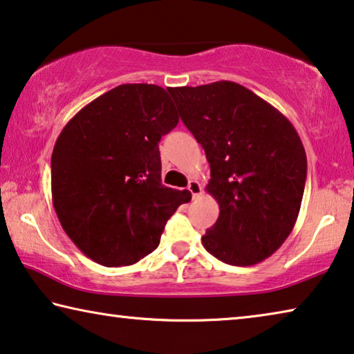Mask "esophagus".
Returning <instances> with one entry per match:
<instances>
[{"mask_svg":"<svg viewBox=\"0 0 354 354\" xmlns=\"http://www.w3.org/2000/svg\"><path fill=\"white\" fill-rule=\"evenodd\" d=\"M187 189H189V192L192 194L194 198L198 197V195L202 194V186H200V183L195 181V179H191V181H189Z\"/></svg>","mask_w":354,"mask_h":354,"instance_id":"1","label":"esophagus"}]
</instances>
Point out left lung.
<instances>
[{
  "instance_id": "obj_1",
  "label": "left lung",
  "mask_w": 354,
  "mask_h": 354,
  "mask_svg": "<svg viewBox=\"0 0 354 354\" xmlns=\"http://www.w3.org/2000/svg\"><path fill=\"white\" fill-rule=\"evenodd\" d=\"M184 125L211 168L207 191L219 218L202 236L209 254L254 266L288 239L302 203L307 156L292 124L230 81L170 88Z\"/></svg>"
}]
</instances>
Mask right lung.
I'll return each instance as SVG.
<instances>
[{
	"label": "right lung",
	"mask_w": 354,
	"mask_h": 354,
	"mask_svg": "<svg viewBox=\"0 0 354 354\" xmlns=\"http://www.w3.org/2000/svg\"><path fill=\"white\" fill-rule=\"evenodd\" d=\"M178 120L165 88L122 84L62 130L50 160L52 202L63 230L92 261L120 267L143 259L191 200L160 178L159 141Z\"/></svg>",
	"instance_id": "right-lung-1"
}]
</instances>
